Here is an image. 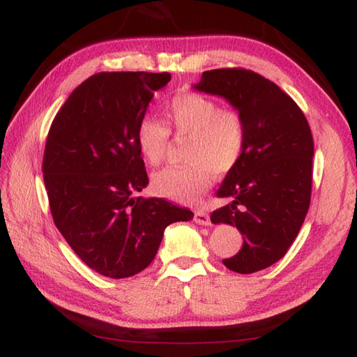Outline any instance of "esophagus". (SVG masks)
I'll use <instances>...</instances> for the list:
<instances>
[{
  "label": "esophagus",
  "mask_w": 357,
  "mask_h": 357,
  "mask_svg": "<svg viewBox=\"0 0 357 357\" xmlns=\"http://www.w3.org/2000/svg\"><path fill=\"white\" fill-rule=\"evenodd\" d=\"M195 222L199 225H208L210 224V216L204 210H198L195 213Z\"/></svg>",
  "instance_id": "1"
}]
</instances>
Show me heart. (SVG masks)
<instances>
[{"label": "heart", "instance_id": "obj_1", "mask_svg": "<svg viewBox=\"0 0 357 357\" xmlns=\"http://www.w3.org/2000/svg\"><path fill=\"white\" fill-rule=\"evenodd\" d=\"M164 121L144 118L136 128V144L144 159L158 165L164 159L170 130L187 139L184 167L164 169L151 178L156 195L193 204L213 183V174L236 167L245 147V123L241 113L227 109L199 93L174 96L165 105Z\"/></svg>", "mask_w": 357, "mask_h": 357}]
</instances>
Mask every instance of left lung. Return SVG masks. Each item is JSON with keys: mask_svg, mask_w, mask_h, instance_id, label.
Listing matches in <instances>:
<instances>
[{"mask_svg": "<svg viewBox=\"0 0 357 357\" xmlns=\"http://www.w3.org/2000/svg\"><path fill=\"white\" fill-rule=\"evenodd\" d=\"M193 89L221 96L245 123L242 158L219 187L227 206L211 213L213 224L236 227L242 248L222 264L248 275L270 267L298 236L312 196L313 136L307 118L275 82L245 69L202 73Z\"/></svg>", "mask_w": 357, "mask_h": 357, "instance_id": "8db88e82", "label": "left lung"}]
</instances>
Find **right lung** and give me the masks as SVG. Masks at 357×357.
<instances>
[{
  "mask_svg": "<svg viewBox=\"0 0 357 357\" xmlns=\"http://www.w3.org/2000/svg\"><path fill=\"white\" fill-rule=\"evenodd\" d=\"M170 73L102 72L73 90L50 126L43 173L56 229L87 267L130 278L155 259L167 225L188 208L135 198L149 178L136 128Z\"/></svg>",
  "mask_w": 357,
  "mask_h": 357,
  "instance_id": "add662e5",
  "label": "right lung"
}]
</instances>
